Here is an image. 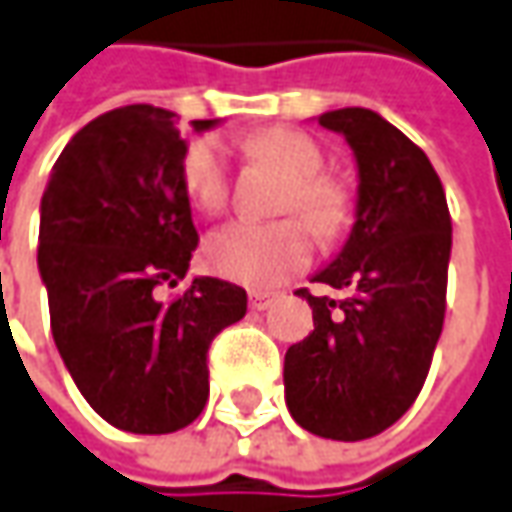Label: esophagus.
I'll list each match as a JSON object with an SVG mask.
<instances>
[{
	"label": "esophagus",
	"instance_id": "esophagus-1",
	"mask_svg": "<svg viewBox=\"0 0 512 512\" xmlns=\"http://www.w3.org/2000/svg\"><path fill=\"white\" fill-rule=\"evenodd\" d=\"M273 299H276V293L253 290V293H250V307H253V310H267V307L273 305Z\"/></svg>",
	"mask_w": 512,
	"mask_h": 512
}]
</instances>
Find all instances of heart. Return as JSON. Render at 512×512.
I'll return each instance as SVG.
<instances>
[{"mask_svg":"<svg viewBox=\"0 0 512 512\" xmlns=\"http://www.w3.org/2000/svg\"><path fill=\"white\" fill-rule=\"evenodd\" d=\"M247 150L256 162L285 179L276 213L296 216L273 225L233 222L210 233L205 242V265L233 282L250 287H273L299 273L310 262L311 230L319 242L342 236L353 222V199L347 187L325 176L322 148L293 128H265L247 136ZM182 187L190 205L207 216L225 210L230 199L227 162L216 139L202 136L190 142L182 156ZM302 218L307 228L298 222Z\"/></svg>","mask_w":512,"mask_h":512,"instance_id":"1","label":"heart"}]
</instances>
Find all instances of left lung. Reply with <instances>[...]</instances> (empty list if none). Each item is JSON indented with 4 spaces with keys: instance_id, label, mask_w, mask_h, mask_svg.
<instances>
[{
    "instance_id": "obj_1",
    "label": "left lung",
    "mask_w": 512,
    "mask_h": 512,
    "mask_svg": "<svg viewBox=\"0 0 512 512\" xmlns=\"http://www.w3.org/2000/svg\"><path fill=\"white\" fill-rule=\"evenodd\" d=\"M359 165L356 225L313 282L296 290L313 330L285 356V399L305 430L362 442L396 424L422 393L447 310L453 225L439 173L402 130L367 108L327 110Z\"/></svg>"
}]
</instances>
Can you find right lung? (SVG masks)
<instances>
[{
  "instance_id": "obj_1",
  "label": "right lung",
  "mask_w": 512,
  "mask_h": 512,
  "mask_svg": "<svg viewBox=\"0 0 512 512\" xmlns=\"http://www.w3.org/2000/svg\"><path fill=\"white\" fill-rule=\"evenodd\" d=\"M173 116L130 105L88 122L50 170L39 219L59 356L105 422L145 436L199 419L210 342L247 313L245 287L213 276L162 296L185 279L199 245Z\"/></svg>"
}]
</instances>
